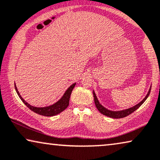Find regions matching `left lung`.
<instances>
[{"mask_svg": "<svg viewBox=\"0 0 160 160\" xmlns=\"http://www.w3.org/2000/svg\"><path fill=\"white\" fill-rule=\"evenodd\" d=\"M151 88H152V86L150 87L149 91H148V93H147V95L146 96V97H145L144 99L140 102V103H138V105H135L132 108H128V109L123 110H120V111H112V110H108L107 108H104L103 106H102L101 104L99 103V100H98L97 96H96V93H94V91H93V99H94L95 105H96V107H97V110H99V111L101 112L102 114L105 115V116H106L110 117V118H124V117H126L127 116H129V115H130L131 113H132L134 111H135L136 110L138 109V108H139L140 106L142 105V103H143V102L146 101L147 98H148V96H149V93L151 92Z\"/></svg>", "mask_w": 160, "mask_h": 160, "instance_id": "8db88e82", "label": "left lung"}]
</instances>
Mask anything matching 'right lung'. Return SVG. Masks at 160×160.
Instances as JSON below:
<instances>
[{"mask_svg":"<svg viewBox=\"0 0 160 160\" xmlns=\"http://www.w3.org/2000/svg\"><path fill=\"white\" fill-rule=\"evenodd\" d=\"M75 85L76 82H74V83L72 84V86H70L69 88H68L67 90L66 91V92L64 93V94L63 95V97H61L58 102H55V104H53L52 105L44 108H37L29 105V104L26 101H25V100L22 98V97H21L18 88H17L15 83H14V87H15V90L17 91V93H18L19 97L20 98V99L22 100L23 103H24L30 110H31L32 111L36 112V113L42 115V116H55V115H58V113H60V112L63 111V110L69 106L70 96H71L72 91L73 90L74 87L75 86Z\"/></svg>","mask_w":160,"mask_h":160,"instance_id":"add662e5","label":"right lung"}]
</instances>
